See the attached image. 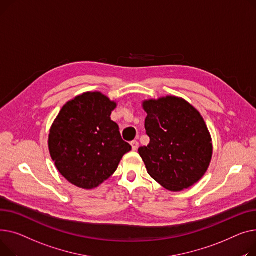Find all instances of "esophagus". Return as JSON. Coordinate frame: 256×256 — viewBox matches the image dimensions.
I'll list each match as a JSON object with an SVG mask.
<instances>
[{
	"label": "esophagus",
	"instance_id": "obj_1",
	"mask_svg": "<svg viewBox=\"0 0 256 256\" xmlns=\"http://www.w3.org/2000/svg\"><path fill=\"white\" fill-rule=\"evenodd\" d=\"M138 146H140V144H138V140H133V142H131V146H132V150H133V151H136V150L138 148Z\"/></svg>",
	"mask_w": 256,
	"mask_h": 256
}]
</instances>
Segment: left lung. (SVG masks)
<instances>
[{"mask_svg":"<svg viewBox=\"0 0 256 256\" xmlns=\"http://www.w3.org/2000/svg\"><path fill=\"white\" fill-rule=\"evenodd\" d=\"M142 108L150 144L138 153L148 174L172 192L198 183L213 156L211 134L200 112L176 96L144 100Z\"/></svg>","mask_w":256,"mask_h":256,"instance_id":"1","label":"left lung"}]
</instances>
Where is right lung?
<instances>
[{
	"label": "right lung",
	"instance_id": "add662e5",
	"mask_svg": "<svg viewBox=\"0 0 256 256\" xmlns=\"http://www.w3.org/2000/svg\"><path fill=\"white\" fill-rule=\"evenodd\" d=\"M101 92H86L68 101L48 134V150L58 172L82 189H94L112 176L131 151L112 112L116 108Z\"/></svg>",
	"mask_w": 256,
	"mask_h": 256
}]
</instances>
